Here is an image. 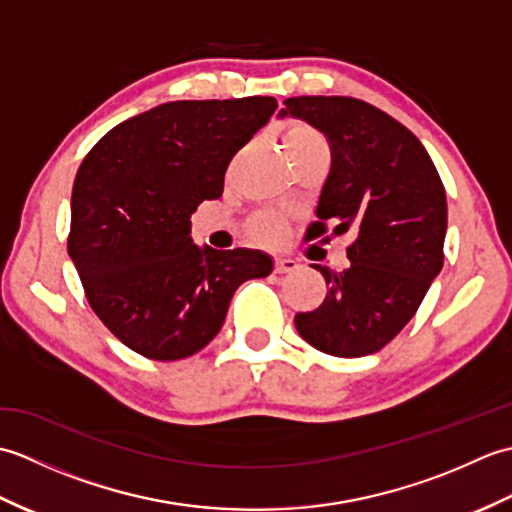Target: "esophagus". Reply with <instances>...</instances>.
Wrapping results in <instances>:
<instances>
[{
  "instance_id": "1",
  "label": "esophagus",
  "mask_w": 512,
  "mask_h": 512,
  "mask_svg": "<svg viewBox=\"0 0 512 512\" xmlns=\"http://www.w3.org/2000/svg\"><path fill=\"white\" fill-rule=\"evenodd\" d=\"M297 268H299V264L295 262V259H288V257H277L275 259V273H279V275L295 273Z\"/></svg>"
}]
</instances>
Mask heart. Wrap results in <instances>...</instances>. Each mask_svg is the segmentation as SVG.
Instances as JSON below:
<instances>
[{
  "instance_id": "heart-1",
  "label": "heart",
  "mask_w": 512,
  "mask_h": 512,
  "mask_svg": "<svg viewBox=\"0 0 512 512\" xmlns=\"http://www.w3.org/2000/svg\"><path fill=\"white\" fill-rule=\"evenodd\" d=\"M325 140L323 136L308 125H292L286 136H284V147L288 154L299 149H308V147H323ZM253 231L255 235L262 239V242H275V239L281 235V222L275 215H259L253 222Z\"/></svg>"
}]
</instances>
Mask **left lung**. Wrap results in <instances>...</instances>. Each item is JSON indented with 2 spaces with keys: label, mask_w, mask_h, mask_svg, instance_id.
<instances>
[{
  "label": "left lung",
  "mask_w": 512,
  "mask_h": 512,
  "mask_svg": "<svg viewBox=\"0 0 512 512\" xmlns=\"http://www.w3.org/2000/svg\"><path fill=\"white\" fill-rule=\"evenodd\" d=\"M279 116L325 134L332 149L317 222L306 239L354 231L343 273L321 270L328 295L295 317L317 350L358 358L374 354L405 328L444 264L447 193L427 149L378 107L352 96H295Z\"/></svg>",
  "instance_id": "obj_1"
}]
</instances>
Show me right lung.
Wrapping results in <instances>:
<instances>
[{"instance_id": "add662e5", "label": "right lung", "mask_w": 512, "mask_h": 512, "mask_svg": "<svg viewBox=\"0 0 512 512\" xmlns=\"http://www.w3.org/2000/svg\"><path fill=\"white\" fill-rule=\"evenodd\" d=\"M277 110L273 96L173 101L110 129L72 187L68 255L92 310L129 350L178 361L213 341L235 290L273 273L262 250L195 246L191 213Z\"/></svg>"}]
</instances>
